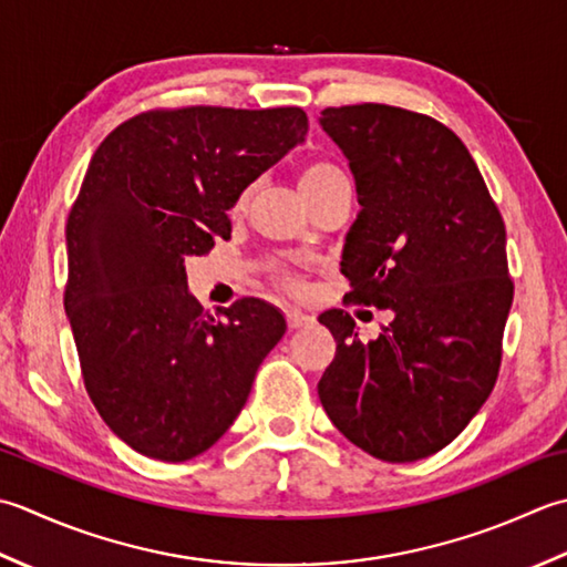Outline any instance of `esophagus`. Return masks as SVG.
Here are the masks:
<instances>
[{
    "label": "esophagus",
    "mask_w": 567,
    "mask_h": 567,
    "mask_svg": "<svg viewBox=\"0 0 567 567\" xmlns=\"http://www.w3.org/2000/svg\"><path fill=\"white\" fill-rule=\"evenodd\" d=\"M313 322V318H308L306 313H300V310H286V326L288 330H298V328H306Z\"/></svg>",
    "instance_id": "obj_1"
}]
</instances>
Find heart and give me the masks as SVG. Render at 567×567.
<instances>
[{"label":"heart","instance_id":"1","mask_svg":"<svg viewBox=\"0 0 567 567\" xmlns=\"http://www.w3.org/2000/svg\"><path fill=\"white\" fill-rule=\"evenodd\" d=\"M344 181H348L344 178V173L334 164H330V161H308V164H303L298 171V188H300V193H303V198L308 203L318 198L320 193L332 188L334 183H344ZM249 195H251V188L241 190L237 198V207H245ZM284 286L291 288V291H298L300 281L296 279V276H284Z\"/></svg>","mask_w":567,"mask_h":567}]
</instances>
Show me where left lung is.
Masks as SVG:
<instances>
[{"instance_id": "obj_1", "label": "left lung", "mask_w": 567, "mask_h": 567, "mask_svg": "<svg viewBox=\"0 0 567 567\" xmlns=\"http://www.w3.org/2000/svg\"><path fill=\"white\" fill-rule=\"evenodd\" d=\"M362 210L348 233V303L389 308L377 340L326 310L338 350L318 396L344 437L384 462L429 457L465 431L502 367L514 300L506 227L467 146L403 107L322 110Z\"/></svg>"}]
</instances>
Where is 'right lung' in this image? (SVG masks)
<instances>
[{
	"instance_id": "right-lung-1",
	"label": "right lung",
	"mask_w": 567,
	"mask_h": 567,
	"mask_svg": "<svg viewBox=\"0 0 567 567\" xmlns=\"http://www.w3.org/2000/svg\"><path fill=\"white\" fill-rule=\"evenodd\" d=\"M306 132L300 107H161L92 154L65 225L63 303L87 396L136 453L183 462L215 445L284 338L259 298L203 310L183 261L229 239L239 193Z\"/></svg>"
}]
</instances>
